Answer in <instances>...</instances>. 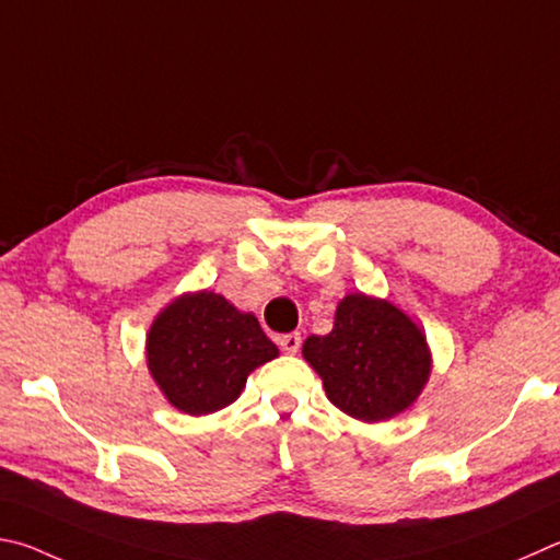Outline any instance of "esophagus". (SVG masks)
<instances>
[{
  "label": "esophagus",
  "mask_w": 560,
  "mask_h": 560,
  "mask_svg": "<svg viewBox=\"0 0 560 560\" xmlns=\"http://www.w3.org/2000/svg\"><path fill=\"white\" fill-rule=\"evenodd\" d=\"M278 345H280L282 351H285V354H298L300 345H302V337L298 335V331H290V335H282L278 339Z\"/></svg>",
  "instance_id": "esophagus-1"
}]
</instances>
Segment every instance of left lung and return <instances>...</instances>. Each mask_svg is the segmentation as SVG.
Listing matches in <instances>:
<instances>
[{"label": "left lung", "mask_w": 560, "mask_h": 560, "mask_svg": "<svg viewBox=\"0 0 560 560\" xmlns=\"http://www.w3.org/2000/svg\"><path fill=\"white\" fill-rule=\"evenodd\" d=\"M302 357L319 374L331 404L364 423L413 406L433 366L416 322L394 302L364 292L339 302L335 329L307 337Z\"/></svg>", "instance_id": "left-lung-1"}]
</instances>
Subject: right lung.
I'll return each mask as SVG.
<instances>
[{
    "label": "right lung",
    "mask_w": 560,
    "mask_h": 560,
    "mask_svg": "<svg viewBox=\"0 0 560 560\" xmlns=\"http://www.w3.org/2000/svg\"><path fill=\"white\" fill-rule=\"evenodd\" d=\"M278 357L250 312L201 290L170 302L147 335V369L170 404L209 416L241 396L250 371Z\"/></svg>",
    "instance_id": "right-lung-1"
}]
</instances>
